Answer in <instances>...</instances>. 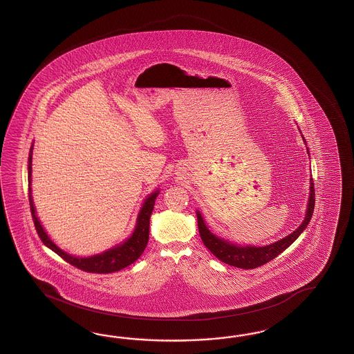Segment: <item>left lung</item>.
<instances>
[{
    "instance_id": "1",
    "label": "left lung",
    "mask_w": 354,
    "mask_h": 354,
    "mask_svg": "<svg viewBox=\"0 0 354 354\" xmlns=\"http://www.w3.org/2000/svg\"><path fill=\"white\" fill-rule=\"evenodd\" d=\"M304 141H305V139H304ZM308 153H309V150H308ZM310 182V196H309V204H308L305 221L290 235L286 236L284 239L279 240L274 244L266 245V247L234 245V244L225 241L223 239L213 235L205 225L201 214L197 212L198 232H200L205 247L207 248L214 254L215 257L221 259L222 262H225L227 265L239 268H245V270L259 268V266L270 262L271 259L278 257L281 252H284L301 235V232L306 228V225H309V222H310L311 215L314 212V205H315V192H314L313 179Z\"/></svg>"
}]
</instances>
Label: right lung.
I'll return each instance as SVG.
<instances>
[{
	"label": "right lung",
	"instance_id": "obj_1",
	"mask_svg": "<svg viewBox=\"0 0 354 354\" xmlns=\"http://www.w3.org/2000/svg\"><path fill=\"white\" fill-rule=\"evenodd\" d=\"M31 163H32V148H31L30 158H28L30 207H31L33 225L37 231V235L46 247L50 248L54 253H57L67 263L80 268L83 271H86V272H95V274H110V272L119 271L122 268H127L131 263H133L142 254V252L145 250V247L148 244V240H149L150 215L153 212L156 198L158 196V191L151 193L149 197L145 200V203L140 210L138 223H136V228H135L133 234L122 245L113 248V249L104 252L101 254L93 256V257H75V256L67 254L62 249H59L54 244L53 241L46 235V232L44 231L43 225H40V222L36 216L35 207H33L32 196H31V187H30V184H31Z\"/></svg>",
	"mask_w": 354,
	"mask_h": 354
}]
</instances>
